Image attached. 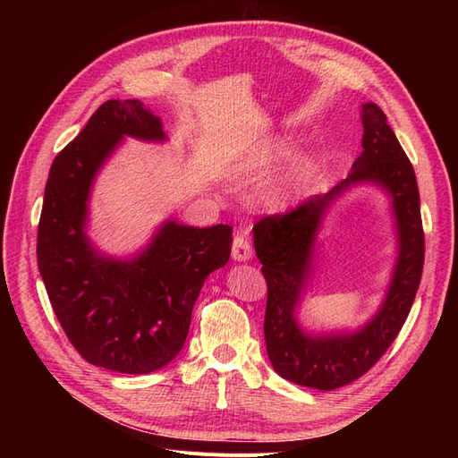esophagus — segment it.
<instances>
[{
	"mask_svg": "<svg viewBox=\"0 0 458 458\" xmlns=\"http://www.w3.org/2000/svg\"><path fill=\"white\" fill-rule=\"evenodd\" d=\"M252 244L248 242L246 239V231L244 229H237L234 231V241H233V250L231 256L237 261H248L252 258Z\"/></svg>",
	"mask_w": 458,
	"mask_h": 458,
	"instance_id": "obj_1",
	"label": "esophagus"
}]
</instances>
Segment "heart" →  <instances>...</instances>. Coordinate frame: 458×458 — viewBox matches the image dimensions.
Masks as SVG:
<instances>
[{
    "mask_svg": "<svg viewBox=\"0 0 458 458\" xmlns=\"http://www.w3.org/2000/svg\"><path fill=\"white\" fill-rule=\"evenodd\" d=\"M286 155V148L283 145H263L256 155L252 157L248 170L254 174H266L273 165Z\"/></svg>",
    "mask_w": 458,
    "mask_h": 458,
    "instance_id": "heart-1",
    "label": "heart"
}]
</instances>
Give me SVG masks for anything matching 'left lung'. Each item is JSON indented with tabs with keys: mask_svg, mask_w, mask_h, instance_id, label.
Listing matches in <instances>:
<instances>
[{
	"mask_svg": "<svg viewBox=\"0 0 458 458\" xmlns=\"http://www.w3.org/2000/svg\"><path fill=\"white\" fill-rule=\"evenodd\" d=\"M363 152L350 175L325 195L296 204L286 212L261 217L254 225L256 256L267 283L263 335L273 369L283 378L315 390H336L361 378L380 361L397 338L417 296L424 267V229L417 175L387 126L382 108L363 105ZM378 181L394 197L400 227V259L383 310L353 333H306L293 308L309 267L314 231L324 208L357 181Z\"/></svg>",
	"mask_w": 458,
	"mask_h": 458,
	"instance_id": "1",
	"label": "left lung"
}]
</instances>
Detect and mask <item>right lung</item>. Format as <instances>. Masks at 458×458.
Here are the masks:
<instances>
[{"label":"right lung","instance_id":"obj_1","mask_svg":"<svg viewBox=\"0 0 458 458\" xmlns=\"http://www.w3.org/2000/svg\"><path fill=\"white\" fill-rule=\"evenodd\" d=\"M123 135L164 140L140 99H110L55 157L38 224V267L66 338L88 363L147 374L182 352L206 276L231 254V227L165 224L130 261L95 252L84 225L95 172Z\"/></svg>","mask_w":458,"mask_h":458}]
</instances>
